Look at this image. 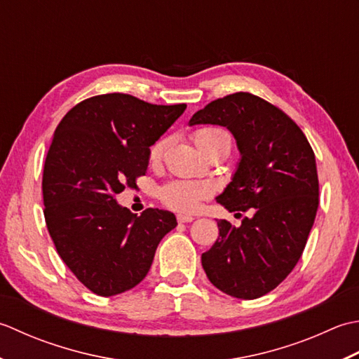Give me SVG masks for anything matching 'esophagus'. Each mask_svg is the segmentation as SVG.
<instances>
[{
  "instance_id": "1",
  "label": "esophagus",
  "mask_w": 359,
  "mask_h": 359,
  "mask_svg": "<svg viewBox=\"0 0 359 359\" xmlns=\"http://www.w3.org/2000/svg\"><path fill=\"white\" fill-rule=\"evenodd\" d=\"M177 220H178V223H190V222H194L195 218L192 215H182V214H180L177 217Z\"/></svg>"
}]
</instances>
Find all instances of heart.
<instances>
[{
    "instance_id": "1",
    "label": "heart",
    "mask_w": 359,
    "mask_h": 359,
    "mask_svg": "<svg viewBox=\"0 0 359 359\" xmlns=\"http://www.w3.org/2000/svg\"><path fill=\"white\" fill-rule=\"evenodd\" d=\"M194 141L204 153L217 144H228L231 137L228 131L220 127H203L194 133ZM165 149V139H159L150 147V161H158ZM214 194V187L206 181L177 180L170 181L159 189V198L167 208L178 212H194L200 208L201 201L208 200Z\"/></svg>"
}]
</instances>
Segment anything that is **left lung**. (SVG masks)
Instances as JSON below:
<instances>
[{"label": "left lung", "mask_w": 359, "mask_h": 359, "mask_svg": "<svg viewBox=\"0 0 359 359\" xmlns=\"http://www.w3.org/2000/svg\"><path fill=\"white\" fill-rule=\"evenodd\" d=\"M190 126L228 128L241 159L217 201L250 212L220 236L201 265L210 283L237 299H257L285 280L301 259L319 206L316 159L304 131L280 108L251 93H233L196 111Z\"/></svg>", "instance_id": "8db88e82"}]
</instances>
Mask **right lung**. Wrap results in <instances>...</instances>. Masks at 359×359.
Masks as SVG:
<instances>
[{
    "instance_id": "1",
    "label": "right lung",
    "mask_w": 359,
    "mask_h": 359,
    "mask_svg": "<svg viewBox=\"0 0 359 359\" xmlns=\"http://www.w3.org/2000/svg\"><path fill=\"white\" fill-rule=\"evenodd\" d=\"M186 107L100 94L72 107L55 128L43 169L45 220L58 255L94 294L136 287L161 238L177 226L169 210L136 215L114 195L145 175L150 145Z\"/></svg>"
}]
</instances>
